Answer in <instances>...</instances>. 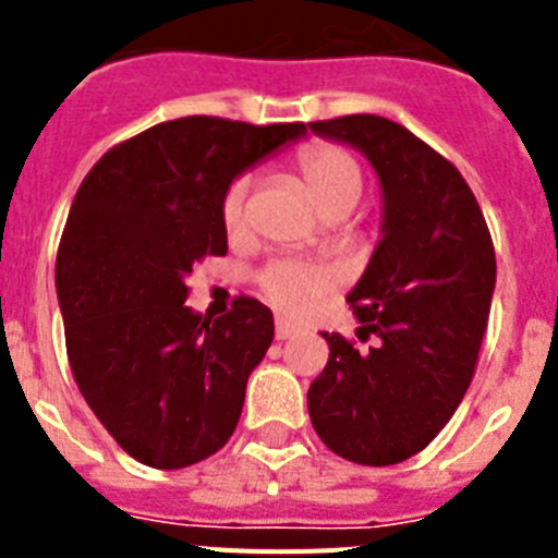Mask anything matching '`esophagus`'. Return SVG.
<instances>
[{
  "instance_id": "obj_1",
  "label": "esophagus",
  "mask_w": 558,
  "mask_h": 558,
  "mask_svg": "<svg viewBox=\"0 0 558 558\" xmlns=\"http://www.w3.org/2000/svg\"><path fill=\"white\" fill-rule=\"evenodd\" d=\"M299 332V327L290 322H284V318H276V340H288L293 338V335Z\"/></svg>"
}]
</instances>
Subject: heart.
<instances>
[{
  "label": "heart",
  "mask_w": 558,
  "mask_h": 558,
  "mask_svg": "<svg viewBox=\"0 0 558 558\" xmlns=\"http://www.w3.org/2000/svg\"><path fill=\"white\" fill-rule=\"evenodd\" d=\"M295 170L310 198L329 215L352 209L363 190V172L343 147L313 142L295 153ZM251 175H236L220 195V223L229 236H243L251 226ZM256 290L279 313L304 315L335 288L332 270L302 259H276L254 276Z\"/></svg>",
  "instance_id": "1"
}]
</instances>
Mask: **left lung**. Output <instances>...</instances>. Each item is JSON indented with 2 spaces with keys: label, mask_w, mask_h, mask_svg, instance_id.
I'll return each mask as SVG.
<instances>
[{
  "label": "left lung",
  "mask_w": 558,
  "mask_h": 558,
  "mask_svg": "<svg viewBox=\"0 0 558 558\" xmlns=\"http://www.w3.org/2000/svg\"><path fill=\"white\" fill-rule=\"evenodd\" d=\"M366 153L383 184V240L347 295L360 349L324 332L329 360L307 391L324 445L388 466L425 450L475 377L497 263L489 226L458 167L399 122L349 113L310 122Z\"/></svg>",
  "instance_id": "left-lung-1"
}]
</instances>
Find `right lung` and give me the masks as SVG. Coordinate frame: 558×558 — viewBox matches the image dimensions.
Segmentation results:
<instances>
[{
    "mask_svg": "<svg viewBox=\"0 0 558 558\" xmlns=\"http://www.w3.org/2000/svg\"><path fill=\"white\" fill-rule=\"evenodd\" d=\"M304 122H159L113 145L77 190L56 259L66 357L83 399L131 458L181 470L215 456L243 413L274 315L236 295L220 318L186 307V276L229 251L220 195Z\"/></svg>",
    "mask_w": 558,
    "mask_h": 558,
    "instance_id": "add662e5",
    "label": "right lung"
}]
</instances>
